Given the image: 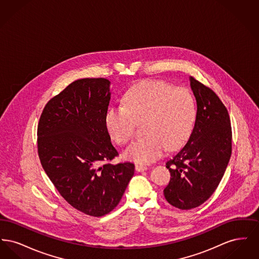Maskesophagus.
<instances>
[{"label": "esophagus", "mask_w": 259, "mask_h": 259, "mask_svg": "<svg viewBox=\"0 0 259 259\" xmlns=\"http://www.w3.org/2000/svg\"><path fill=\"white\" fill-rule=\"evenodd\" d=\"M136 171H138V172H144V171H146L147 169H148V167L147 166H144V165H139V164H137L135 166Z\"/></svg>", "instance_id": "esophagus-1"}]
</instances>
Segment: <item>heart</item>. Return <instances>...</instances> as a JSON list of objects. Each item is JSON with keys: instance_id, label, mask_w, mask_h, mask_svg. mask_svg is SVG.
<instances>
[{"instance_id": "1", "label": "heart", "mask_w": 259, "mask_h": 259, "mask_svg": "<svg viewBox=\"0 0 259 259\" xmlns=\"http://www.w3.org/2000/svg\"><path fill=\"white\" fill-rule=\"evenodd\" d=\"M123 106H111L105 115L111 139L125 145L142 123L145 137L124 150L123 157L141 164L157 160L166 148H183L194 128L197 109L194 97L185 88L160 80H146L131 87L122 99Z\"/></svg>"}]
</instances>
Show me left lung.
I'll return each instance as SVG.
<instances>
[{"mask_svg":"<svg viewBox=\"0 0 259 259\" xmlns=\"http://www.w3.org/2000/svg\"><path fill=\"white\" fill-rule=\"evenodd\" d=\"M197 114L186 145L166 163L171 172L164 196L174 207L196 208L220 185L232 150V131L227 109L209 87L190 76Z\"/></svg>","mask_w":259,"mask_h":259,"instance_id":"obj_1","label":"left lung"}]
</instances>
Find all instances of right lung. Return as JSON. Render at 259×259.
Masks as SVG:
<instances>
[{"label": "right lung", "instance_id": "obj_1", "mask_svg": "<svg viewBox=\"0 0 259 259\" xmlns=\"http://www.w3.org/2000/svg\"><path fill=\"white\" fill-rule=\"evenodd\" d=\"M111 81L81 78L49 101L37 125V152L50 181L74 209L102 217L114 209L134 176L133 163L111 164L105 115Z\"/></svg>", "mask_w": 259, "mask_h": 259}]
</instances>
